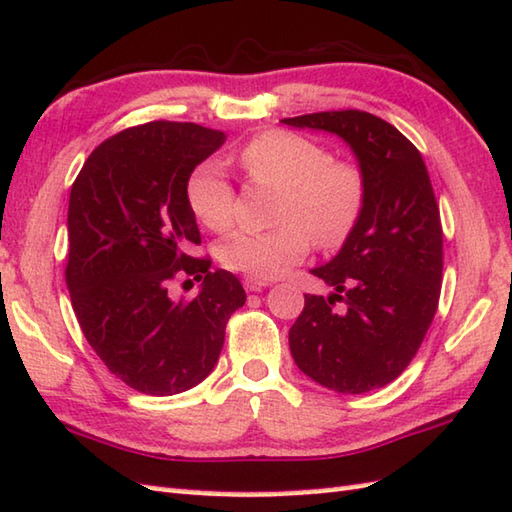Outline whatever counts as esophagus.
<instances>
[{
  "instance_id": "34e87169",
  "label": "esophagus",
  "mask_w": 512,
  "mask_h": 512,
  "mask_svg": "<svg viewBox=\"0 0 512 512\" xmlns=\"http://www.w3.org/2000/svg\"><path fill=\"white\" fill-rule=\"evenodd\" d=\"M244 286H246V291H262V288L268 286V282L255 280V277H244Z\"/></svg>"
}]
</instances>
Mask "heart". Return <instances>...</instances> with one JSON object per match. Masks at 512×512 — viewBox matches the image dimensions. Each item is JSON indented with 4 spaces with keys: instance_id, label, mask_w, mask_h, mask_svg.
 <instances>
[{
    "instance_id": "1",
    "label": "heart",
    "mask_w": 512,
    "mask_h": 512,
    "mask_svg": "<svg viewBox=\"0 0 512 512\" xmlns=\"http://www.w3.org/2000/svg\"><path fill=\"white\" fill-rule=\"evenodd\" d=\"M241 170L255 185L277 190L273 221L266 232H239L219 246L228 271L273 280L302 262L311 241L320 250L345 244L367 206L362 167L338 161L309 136L268 129L239 152ZM185 199L194 219L212 232H226L235 219V192L217 165L206 163L190 174Z\"/></svg>"
}]
</instances>
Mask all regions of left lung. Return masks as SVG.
I'll return each instance as SVG.
<instances>
[{
  "label": "left lung",
  "mask_w": 512,
  "mask_h": 512,
  "mask_svg": "<svg viewBox=\"0 0 512 512\" xmlns=\"http://www.w3.org/2000/svg\"><path fill=\"white\" fill-rule=\"evenodd\" d=\"M345 141L367 179V206L340 253L313 275L333 293L304 295L288 331L295 365L338 394H365L403 374L434 320L443 230L421 152L358 109L284 118ZM346 304L335 309V302Z\"/></svg>",
  "instance_id": "1"
}]
</instances>
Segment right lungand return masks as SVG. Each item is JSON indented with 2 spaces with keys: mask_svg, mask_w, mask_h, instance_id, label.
Instances as JSON below:
<instances>
[{
  "mask_svg": "<svg viewBox=\"0 0 512 512\" xmlns=\"http://www.w3.org/2000/svg\"><path fill=\"white\" fill-rule=\"evenodd\" d=\"M224 141L194 123L129 127L91 152L71 188L73 311L98 358L136 392L172 396L199 385L217 365L228 318L246 302L235 275L188 255L201 235L185 185ZM176 274L201 281L200 295L167 294Z\"/></svg>",
  "mask_w": 512,
  "mask_h": 512,
  "instance_id": "add662e5",
  "label": "right lung"
}]
</instances>
